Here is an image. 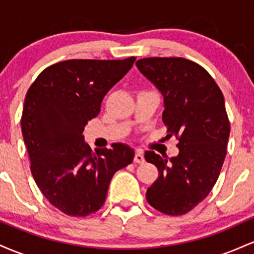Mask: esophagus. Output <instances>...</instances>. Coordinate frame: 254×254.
Masks as SVG:
<instances>
[{
    "label": "esophagus",
    "instance_id": "1",
    "mask_svg": "<svg viewBox=\"0 0 254 254\" xmlns=\"http://www.w3.org/2000/svg\"><path fill=\"white\" fill-rule=\"evenodd\" d=\"M144 153L141 150H136L134 155V162L135 163H144Z\"/></svg>",
    "mask_w": 254,
    "mask_h": 254
}]
</instances>
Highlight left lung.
Wrapping results in <instances>:
<instances>
[{"mask_svg": "<svg viewBox=\"0 0 254 254\" xmlns=\"http://www.w3.org/2000/svg\"><path fill=\"white\" fill-rule=\"evenodd\" d=\"M135 64L163 96L167 136L179 140L176 157L145 152L159 174L146 199L165 215H185L206 198L226 158L230 125L223 93L212 76L190 60L147 58Z\"/></svg>", "mask_w": 254, "mask_h": 254, "instance_id": "8db88e82", "label": "left lung"}]
</instances>
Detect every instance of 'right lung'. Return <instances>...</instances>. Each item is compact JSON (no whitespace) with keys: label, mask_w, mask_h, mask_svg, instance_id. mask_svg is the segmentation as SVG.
Masks as SVG:
<instances>
[{"label":"right lung","mask_w":254,"mask_h":254,"mask_svg":"<svg viewBox=\"0 0 254 254\" xmlns=\"http://www.w3.org/2000/svg\"><path fill=\"white\" fill-rule=\"evenodd\" d=\"M125 60H67L45 68L25 97L21 130L37 186L51 205L74 217L98 211L118 170L134 158L128 145L93 152L84 127L132 68Z\"/></svg>","instance_id":"obj_1"}]
</instances>
